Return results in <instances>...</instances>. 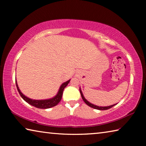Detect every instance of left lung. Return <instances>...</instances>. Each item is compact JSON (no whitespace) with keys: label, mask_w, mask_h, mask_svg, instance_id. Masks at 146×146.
Returning a JSON list of instances; mask_svg holds the SVG:
<instances>
[{"label":"left lung","mask_w":146,"mask_h":146,"mask_svg":"<svg viewBox=\"0 0 146 146\" xmlns=\"http://www.w3.org/2000/svg\"><path fill=\"white\" fill-rule=\"evenodd\" d=\"M80 93L81 94V97H82L83 100L84 101V102L86 104L90 106V107H91V108H94V109H96V110H108V109L111 108L114 106L117 105V104H113V105L110 106H105V107H102V106H98L94 105V104H91L90 102H88V101L84 98V95H83V94H82V91H81V90H80Z\"/></svg>","instance_id":"8db88e82"}]
</instances>
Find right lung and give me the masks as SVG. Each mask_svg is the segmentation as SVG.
Segmentation results:
<instances>
[{"mask_svg":"<svg viewBox=\"0 0 146 146\" xmlns=\"http://www.w3.org/2000/svg\"><path fill=\"white\" fill-rule=\"evenodd\" d=\"M15 81H16V86L17 88V90H18L20 95L21 96V97L23 98L26 102H28V104H29L34 106V107L35 108H40V109H48V108L54 107V106H56L59 102H60L62 97L63 91L64 90V88L68 86L69 82H70V80L66 81V82H64L60 86V87L59 88V90L58 91L57 94L56 95V96H55V97L52 98H50V99H46V100H33L26 97V96L23 95L21 91H20L18 84H17V80H15Z\"/></svg>","mask_w":146,"mask_h":146,"instance_id":"obj_1","label":"right lung"}]
</instances>
